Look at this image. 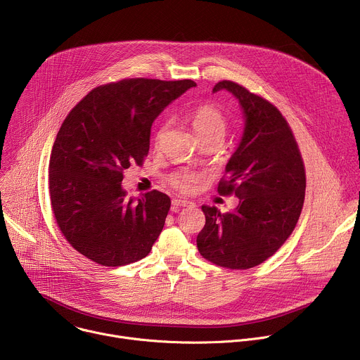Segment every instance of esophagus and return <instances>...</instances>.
<instances>
[{
  "mask_svg": "<svg viewBox=\"0 0 360 360\" xmlns=\"http://www.w3.org/2000/svg\"><path fill=\"white\" fill-rule=\"evenodd\" d=\"M172 207H174V210L184 208V207H193V202L184 199V198H176V199H172Z\"/></svg>",
  "mask_w": 360,
  "mask_h": 360,
  "instance_id": "1",
  "label": "esophagus"
}]
</instances>
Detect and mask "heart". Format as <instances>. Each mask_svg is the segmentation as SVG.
Here are the masks:
<instances>
[{
  "mask_svg": "<svg viewBox=\"0 0 360 360\" xmlns=\"http://www.w3.org/2000/svg\"><path fill=\"white\" fill-rule=\"evenodd\" d=\"M191 125L199 141L212 136H219L224 139L226 131L225 118L214 105H200L193 110L191 114ZM162 132L164 129L160 131L158 139L161 138ZM198 179L199 176L193 172H178L169 178V182L178 191L189 193L195 189Z\"/></svg>",
  "mask_w": 360,
  "mask_h": 360,
  "instance_id": "b5f03b06",
  "label": "heart"
}]
</instances>
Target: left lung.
Instances as JSON below:
<instances>
[{
  "instance_id": "1",
  "label": "left lung",
  "mask_w": 360,
  "mask_h": 360,
  "mask_svg": "<svg viewBox=\"0 0 360 360\" xmlns=\"http://www.w3.org/2000/svg\"><path fill=\"white\" fill-rule=\"evenodd\" d=\"M222 89L238 99L245 124L218 189L233 192L239 203L228 214L203 205L205 226L196 245L215 265L249 269L293 232L304 199V167L286 120L271 102L232 81L218 82L212 92Z\"/></svg>"
}]
</instances>
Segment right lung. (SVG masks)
<instances>
[{
  "label": "right lung",
  "instance_id": "right-lung-1",
  "mask_svg": "<svg viewBox=\"0 0 360 360\" xmlns=\"http://www.w3.org/2000/svg\"><path fill=\"white\" fill-rule=\"evenodd\" d=\"M191 79L132 78L92 89L63 122L49 158V199L65 239L85 258L124 266L150 252L171 208L152 191L128 198L124 171L142 165L150 127Z\"/></svg>",
  "mask_w": 360,
  "mask_h": 360
}]
</instances>
